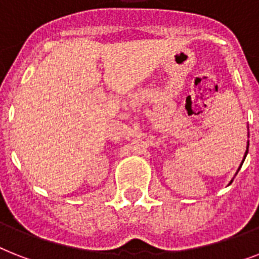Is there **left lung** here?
Here are the masks:
<instances>
[{
  "instance_id": "8db88e82",
  "label": "left lung",
  "mask_w": 259,
  "mask_h": 259,
  "mask_svg": "<svg viewBox=\"0 0 259 259\" xmlns=\"http://www.w3.org/2000/svg\"><path fill=\"white\" fill-rule=\"evenodd\" d=\"M247 149H249V142H247ZM247 149H246V153H245V156H243V160H242V164H243V161H245V158H246V154H247ZM242 164H241V166H242ZM241 166H239V169H241ZM238 169V170H239ZM238 173V172H237Z\"/></svg>"
}]
</instances>
